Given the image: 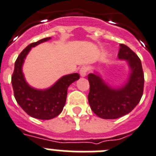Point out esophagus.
<instances>
[{
    "instance_id": "esophagus-1",
    "label": "esophagus",
    "mask_w": 156,
    "mask_h": 156,
    "mask_svg": "<svg viewBox=\"0 0 156 156\" xmlns=\"http://www.w3.org/2000/svg\"><path fill=\"white\" fill-rule=\"evenodd\" d=\"M89 71V68L88 66H83L80 68V70H79V74L82 77H85V76L87 74V72Z\"/></svg>"
}]
</instances>
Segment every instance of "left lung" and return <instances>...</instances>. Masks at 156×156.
Instances as JSON below:
<instances>
[{"mask_svg": "<svg viewBox=\"0 0 156 156\" xmlns=\"http://www.w3.org/2000/svg\"><path fill=\"white\" fill-rule=\"evenodd\" d=\"M118 58L126 60L130 68L128 81L122 87L112 88L96 72L88 75L89 104L93 112L101 118L117 119L125 116L136 106L142 98L144 76L140 59L122 44H120Z\"/></svg>", "mask_w": 156, "mask_h": 156, "instance_id": "8db88e82", "label": "left lung"}]
</instances>
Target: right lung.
<instances>
[{
	"mask_svg": "<svg viewBox=\"0 0 156 156\" xmlns=\"http://www.w3.org/2000/svg\"><path fill=\"white\" fill-rule=\"evenodd\" d=\"M49 40L51 37L44 38L24 48L16 60L12 76L14 97L18 105L27 114L40 120H50L61 113L66 103L68 87L80 78L78 73L62 76L53 86L46 90H37L27 84L22 71L26 56L31 48Z\"/></svg>",
	"mask_w": 156,
	"mask_h": 156,
	"instance_id": "1",
	"label": "right lung"
}]
</instances>
